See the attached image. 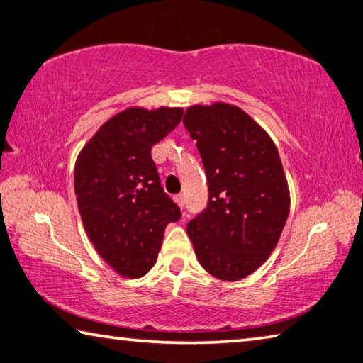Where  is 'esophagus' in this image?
Here are the masks:
<instances>
[{
	"label": "esophagus",
	"mask_w": 363,
	"mask_h": 363,
	"mask_svg": "<svg viewBox=\"0 0 363 363\" xmlns=\"http://www.w3.org/2000/svg\"><path fill=\"white\" fill-rule=\"evenodd\" d=\"M175 203L183 209V206H185V199H183V194H177V196H175Z\"/></svg>",
	"instance_id": "34e87169"
}]
</instances>
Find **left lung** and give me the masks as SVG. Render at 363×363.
<instances>
[{
    "instance_id": "obj_1",
    "label": "left lung",
    "mask_w": 363,
    "mask_h": 363,
    "mask_svg": "<svg viewBox=\"0 0 363 363\" xmlns=\"http://www.w3.org/2000/svg\"><path fill=\"white\" fill-rule=\"evenodd\" d=\"M209 186L204 213L186 227L199 264L235 282L258 269L291 209L286 172L271 136L237 105H189L183 116Z\"/></svg>"
}]
</instances>
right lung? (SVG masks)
<instances>
[{
    "label": "right lung",
    "mask_w": 363,
    "mask_h": 363,
    "mask_svg": "<svg viewBox=\"0 0 363 363\" xmlns=\"http://www.w3.org/2000/svg\"><path fill=\"white\" fill-rule=\"evenodd\" d=\"M182 107H128L79 150L74 191L94 248L116 274L138 279L155 264L165 227L180 219L160 186L150 150L182 121Z\"/></svg>",
    "instance_id": "right-lung-1"
}]
</instances>
